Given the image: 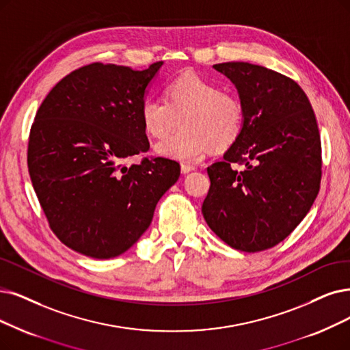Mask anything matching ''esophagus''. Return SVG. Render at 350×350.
I'll return each instance as SVG.
<instances>
[{"label": "esophagus", "instance_id": "1", "mask_svg": "<svg viewBox=\"0 0 350 350\" xmlns=\"http://www.w3.org/2000/svg\"><path fill=\"white\" fill-rule=\"evenodd\" d=\"M193 170H195V166H192V165H187V163L180 165V172H183V174H189Z\"/></svg>", "mask_w": 350, "mask_h": 350}]
</instances>
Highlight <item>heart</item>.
<instances>
[{"mask_svg": "<svg viewBox=\"0 0 350 350\" xmlns=\"http://www.w3.org/2000/svg\"><path fill=\"white\" fill-rule=\"evenodd\" d=\"M146 133L157 139L180 129L158 145L161 155L184 162L200 161L206 150L222 152L239 141L244 129V106L239 96L217 83L185 72L165 86V100L148 97L141 105Z\"/></svg>", "mask_w": 350, "mask_h": 350, "instance_id": "b5f03b06", "label": "heart"}]
</instances>
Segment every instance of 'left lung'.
Returning <instances> with one entry per match:
<instances>
[{"mask_svg":"<svg viewBox=\"0 0 350 350\" xmlns=\"http://www.w3.org/2000/svg\"><path fill=\"white\" fill-rule=\"evenodd\" d=\"M235 85L244 129L224 159L206 167L202 214L230 247L257 253L282 243L317 197L321 144L312 105L297 83L243 62L213 66Z\"/></svg>","mask_w":350,"mask_h":350,"instance_id":"1","label":"left lung"}]
</instances>
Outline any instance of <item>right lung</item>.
<instances>
[{
	"instance_id": "add662e5",
	"label": "right lung",
	"mask_w": 350,
	"mask_h": 350,
	"mask_svg": "<svg viewBox=\"0 0 350 350\" xmlns=\"http://www.w3.org/2000/svg\"><path fill=\"white\" fill-rule=\"evenodd\" d=\"M161 66H83L37 110L27 149L31 183L51 231L83 256L106 260L129 250L179 178L176 161L144 157L141 105ZM135 154L139 163L123 167Z\"/></svg>"
}]
</instances>
